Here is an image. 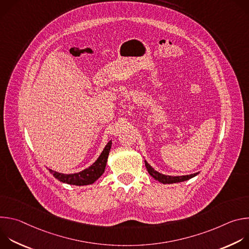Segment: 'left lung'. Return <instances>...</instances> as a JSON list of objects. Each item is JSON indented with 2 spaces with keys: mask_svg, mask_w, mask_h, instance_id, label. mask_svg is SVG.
<instances>
[{
  "mask_svg": "<svg viewBox=\"0 0 249 249\" xmlns=\"http://www.w3.org/2000/svg\"><path fill=\"white\" fill-rule=\"evenodd\" d=\"M145 165L148 169V172L154 177V178L156 180L163 183V184L182 182V181H185V180H188V179L192 178V177H194L198 174V172H197V173H193V174H190V175H183V176H169V175H164V174H161V173L156 171L146 160H145Z\"/></svg>",
  "mask_w": 249,
  "mask_h": 249,
  "instance_id": "8db88e82",
  "label": "left lung"
}]
</instances>
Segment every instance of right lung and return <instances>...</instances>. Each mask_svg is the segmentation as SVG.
<instances>
[{"label":"right lung","mask_w":249,"mask_h":249,"mask_svg":"<svg viewBox=\"0 0 249 249\" xmlns=\"http://www.w3.org/2000/svg\"><path fill=\"white\" fill-rule=\"evenodd\" d=\"M110 148H111V141L108 142L107 145L105 146L103 152L101 153L99 158L96 160V161L92 165H90L89 168H86L81 172L73 173V174H64L51 169H49V171L54 175L55 178H57L58 180L64 183L79 185V186L91 184L96 179H98L104 172L106 162H107V158L110 152Z\"/></svg>","instance_id":"1"}]
</instances>
